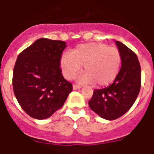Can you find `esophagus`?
Here are the masks:
<instances>
[{
	"label": "esophagus",
	"instance_id": "1",
	"mask_svg": "<svg viewBox=\"0 0 154 154\" xmlns=\"http://www.w3.org/2000/svg\"><path fill=\"white\" fill-rule=\"evenodd\" d=\"M81 88H82V87L79 86V85H72V89H73V90H77V89H81Z\"/></svg>",
	"mask_w": 154,
	"mask_h": 154
}]
</instances>
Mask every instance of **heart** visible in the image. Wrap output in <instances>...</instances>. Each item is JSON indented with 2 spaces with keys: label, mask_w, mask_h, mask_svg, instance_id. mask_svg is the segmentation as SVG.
Wrapping results in <instances>:
<instances>
[{
  "label": "heart",
  "mask_w": 154,
  "mask_h": 154,
  "mask_svg": "<svg viewBox=\"0 0 154 154\" xmlns=\"http://www.w3.org/2000/svg\"><path fill=\"white\" fill-rule=\"evenodd\" d=\"M121 64L122 57L117 48L97 42L79 45L72 53H63L60 60V69L66 79H73L84 65L85 72L79 77V82L95 83L98 86H106L116 79Z\"/></svg>",
  "instance_id": "1"
}]
</instances>
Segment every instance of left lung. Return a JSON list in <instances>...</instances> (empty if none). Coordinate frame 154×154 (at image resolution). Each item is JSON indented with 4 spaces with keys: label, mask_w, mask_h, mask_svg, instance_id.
Instances as JSON below:
<instances>
[{
    "label": "left lung",
    "mask_w": 154,
    "mask_h": 154,
    "mask_svg": "<svg viewBox=\"0 0 154 154\" xmlns=\"http://www.w3.org/2000/svg\"><path fill=\"white\" fill-rule=\"evenodd\" d=\"M122 57V68L114 82L105 89H95L89 105L105 120L124 115L132 107L141 89V66L138 58L122 42H115Z\"/></svg>",
    "instance_id": "8db88e82"
}]
</instances>
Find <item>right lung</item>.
I'll list each match as a JSON object with an SVG mask.
<instances>
[{"label": "right lung", "mask_w": 154, "mask_h": 154, "mask_svg": "<svg viewBox=\"0 0 154 154\" xmlns=\"http://www.w3.org/2000/svg\"><path fill=\"white\" fill-rule=\"evenodd\" d=\"M66 42L40 38L17 57L13 75L19 105L35 119L51 117L62 107L72 87L61 74L60 60Z\"/></svg>", "instance_id": "1"}]
</instances>
